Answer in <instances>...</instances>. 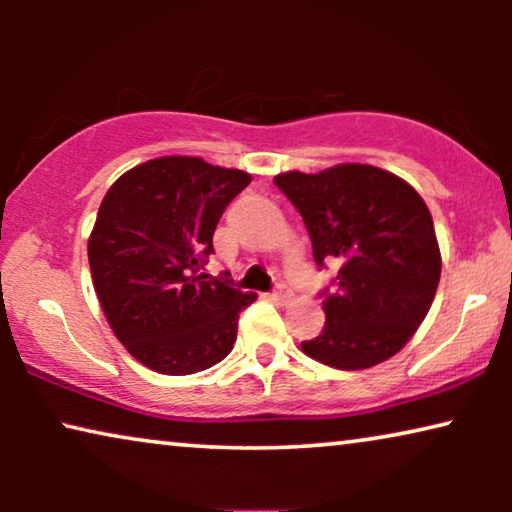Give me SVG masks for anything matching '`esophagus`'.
<instances>
[{
	"label": "esophagus",
	"instance_id": "1",
	"mask_svg": "<svg viewBox=\"0 0 512 512\" xmlns=\"http://www.w3.org/2000/svg\"><path fill=\"white\" fill-rule=\"evenodd\" d=\"M291 298H293V291L289 289V284L277 282V286H275V300H277V303L286 305V303H291Z\"/></svg>",
	"mask_w": 512,
	"mask_h": 512
}]
</instances>
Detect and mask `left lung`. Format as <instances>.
<instances>
[{
	"mask_svg": "<svg viewBox=\"0 0 512 512\" xmlns=\"http://www.w3.org/2000/svg\"><path fill=\"white\" fill-rule=\"evenodd\" d=\"M275 186L303 216L314 263H340L321 289L326 324L303 352L326 366L361 370L394 356L436 296L440 251L429 207L415 188L373 165L286 172Z\"/></svg>",
	"mask_w": 512,
	"mask_h": 512,
	"instance_id": "8db88e82",
	"label": "left lung"
}]
</instances>
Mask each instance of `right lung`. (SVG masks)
<instances>
[{"label": "right lung", "mask_w": 512, "mask_h": 512, "mask_svg": "<svg viewBox=\"0 0 512 512\" xmlns=\"http://www.w3.org/2000/svg\"><path fill=\"white\" fill-rule=\"evenodd\" d=\"M249 181L242 170L167 156L132 167L104 195L88 240L95 293L116 338L146 368L191 375L233 349L256 293L200 268L214 254L221 214Z\"/></svg>", "instance_id": "1"}]
</instances>
